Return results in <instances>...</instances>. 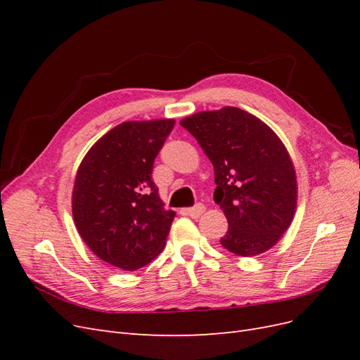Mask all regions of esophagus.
I'll return each instance as SVG.
<instances>
[{"label": "esophagus", "instance_id": "obj_1", "mask_svg": "<svg viewBox=\"0 0 360 360\" xmlns=\"http://www.w3.org/2000/svg\"><path fill=\"white\" fill-rule=\"evenodd\" d=\"M204 210H205V207L202 204H197L193 207H189V209H184V213L191 217H198L200 214L204 213Z\"/></svg>", "mask_w": 360, "mask_h": 360}]
</instances>
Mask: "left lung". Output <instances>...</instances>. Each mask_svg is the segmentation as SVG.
Listing matches in <instances>:
<instances>
[{
	"mask_svg": "<svg viewBox=\"0 0 360 360\" xmlns=\"http://www.w3.org/2000/svg\"><path fill=\"white\" fill-rule=\"evenodd\" d=\"M180 124L213 163V200L228 221L221 245L240 257L275 246L297 204L296 172L278 135L234 106L193 114Z\"/></svg>",
	"mask_w": 360,
	"mask_h": 360,
	"instance_id": "left-lung-1",
	"label": "left lung"
}]
</instances>
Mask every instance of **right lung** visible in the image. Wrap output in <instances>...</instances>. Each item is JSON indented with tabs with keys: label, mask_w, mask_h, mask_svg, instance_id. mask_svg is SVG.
Wrapping results in <instances>:
<instances>
[{
	"label": "right lung",
	"mask_w": 360,
	"mask_h": 360,
	"mask_svg": "<svg viewBox=\"0 0 360 360\" xmlns=\"http://www.w3.org/2000/svg\"><path fill=\"white\" fill-rule=\"evenodd\" d=\"M174 120L124 122L89 150L76 172L72 213L81 237L111 266L136 270L165 246L174 212L151 179Z\"/></svg>",
	"instance_id": "1"
}]
</instances>
